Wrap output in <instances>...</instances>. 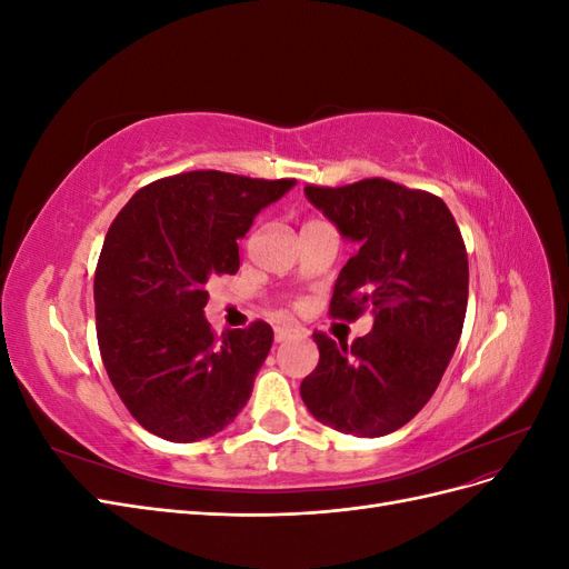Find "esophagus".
I'll use <instances>...</instances> for the list:
<instances>
[{
    "label": "esophagus",
    "mask_w": 569,
    "mask_h": 569,
    "mask_svg": "<svg viewBox=\"0 0 569 569\" xmlns=\"http://www.w3.org/2000/svg\"><path fill=\"white\" fill-rule=\"evenodd\" d=\"M291 337H297V330L295 327H274V341H287Z\"/></svg>",
    "instance_id": "obj_1"
}]
</instances>
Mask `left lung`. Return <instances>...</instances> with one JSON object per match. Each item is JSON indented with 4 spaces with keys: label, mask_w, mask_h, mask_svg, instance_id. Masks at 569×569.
<instances>
[{
    "label": "left lung",
    "mask_w": 569,
    "mask_h": 569,
    "mask_svg": "<svg viewBox=\"0 0 569 569\" xmlns=\"http://www.w3.org/2000/svg\"><path fill=\"white\" fill-rule=\"evenodd\" d=\"M339 234L358 244L335 282L332 318L370 311L366 337L316 332L318 368L301 382L311 416L337 432L385 437L432 399L468 308V251L439 197L382 178L303 189Z\"/></svg>",
    "instance_id": "1"
}]
</instances>
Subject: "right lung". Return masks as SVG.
I'll return each mask as SVG.
<instances>
[{"label":"right lung","instance_id":"right-lung-1","mask_svg":"<svg viewBox=\"0 0 569 569\" xmlns=\"http://www.w3.org/2000/svg\"><path fill=\"white\" fill-rule=\"evenodd\" d=\"M295 184L192 170L142 187L111 222L94 274L97 341L147 432L199 441L247 406L272 330L258 320L216 337L206 284L239 270L237 239Z\"/></svg>","mask_w":569,"mask_h":569}]
</instances>
